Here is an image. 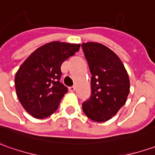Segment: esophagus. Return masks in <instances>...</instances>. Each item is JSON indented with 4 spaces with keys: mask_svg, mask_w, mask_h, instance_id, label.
<instances>
[{
    "mask_svg": "<svg viewBox=\"0 0 155 155\" xmlns=\"http://www.w3.org/2000/svg\"><path fill=\"white\" fill-rule=\"evenodd\" d=\"M75 89H76L75 87H69V91H70V92H74Z\"/></svg>",
    "mask_w": 155,
    "mask_h": 155,
    "instance_id": "1",
    "label": "esophagus"
}]
</instances>
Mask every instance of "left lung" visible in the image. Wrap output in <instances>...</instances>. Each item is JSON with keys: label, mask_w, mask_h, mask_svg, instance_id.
I'll return each instance as SVG.
<instances>
[{"label": "left lung", "mask_w": 155, "mask_h": 155, "mask_svg": "<svg viewBox=\"0 0 155 155\" xmlns=\"http://www.w3.org/2000/svg\"><path fill=\"white\" fill-rule=\"evenodd\" d=\"M92 74V95L82 104L86 116L94 122H105L117 113L130 94V79L120 58L99 43L81 45Z\"/></svg>", "instance_id": "left-lung-1"}]
</instances>
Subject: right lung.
I'll return each mask as SVG.
<instances>
[{"instance_id":"obj_1","label":"right lung","mask_w":155,"mask_h":155,"mask_svg":"<svg viewBox=\"0 0 155 155\" xmlns=\"http://www.w3.org/2000/svg\"><path fill=\"white\" fill-rule=\"evenodd\" d=\"M80 44L53 41L38 48L16 73V94L24 109L42 119L56 111L68 88L60 81L62 62L80 50Z\"/></svg>"}]
</instances>
